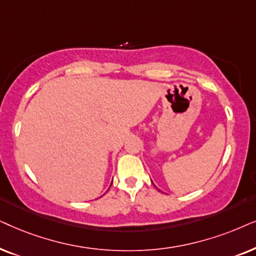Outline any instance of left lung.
<instances>
[{
  "mask_svg": "<svg viewBox=\"0 0 256 256\" xmlns=\"http://www.w3.org/2000/svg\"><path fill=\"white\" fill-rule=\"evenodd\" d=\"M151 182H152V180H151ZM152 184H153V182H152Z\"/></svg>",
  "mask_w": 256,
  "mask_h": 256,
  "instance_id": "obj_1",
  "label": "left lung"
}]
</instances>
